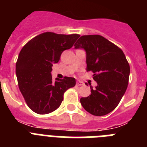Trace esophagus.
<instances>
[{
    "mask_svg": "<svg viewBox=\"0 0 147 147\" xmlns=\"http://www.w3.org/2000/svg\"><path fill=\"white\" fill-rule=\"evenodd\" d=\"M76 85H77V86H82V85H84V83L82 81H78L77 82H76Z\"/></svg>",
    "mask_w": 147,
    "mask_h": 147,
    "instance_id": "obj_1",
    "label": "esophagus"
}]
</instances>
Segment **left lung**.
Masks as SVG:
<instances>
[{
    "instance_id": "1",
    "label": "left lung",
    "mask_w": 147,
    "mask_h": 147,
    "mask_svg": "<svg viewBox=\"0 0 147 147\" xmlns=\"http://www.w3.org/2000/svg\"><path fill=\"white\" fill-rule=\"evenodd\" d=\"M75 49L87 54V71H92L97 86L91 94L80 99L81 105L94 116H104L118 105L129 84L130 66L123 51L100 35H85Z\"/></svg>"
}]
</instances>
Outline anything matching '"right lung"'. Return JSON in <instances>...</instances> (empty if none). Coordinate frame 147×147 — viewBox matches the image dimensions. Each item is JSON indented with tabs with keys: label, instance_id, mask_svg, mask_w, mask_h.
I'll return each mask as SVG.
<instances>
[{
	"label": "right lung",
	"instance_id": "add662e5",
	"mask_svg": "<svg viewBox=\"0 0 147 147\" xmlns=\"http://www.w3.org/2000/svg\"><path fill=\"white\" fill-rule=\"evenodd\" d=\"M79 36L45 32L30 39L21 50L16 65L18 87L35 113L46 114L57 109L64 92L76 86L74 78L53 81L51 71L63 51L71 49Z\"/></svg>",
	"mask_w": 147,
	"mask_h": 147
}]
</instances>
